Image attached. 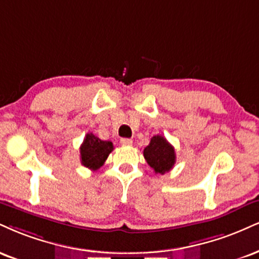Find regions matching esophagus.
<instances>
[{"label":"esophagus","instance_id":"34e87169","mask_svg":"<svg viewBox=\"0 0 259 259\" xmlns=\"http://www.w3.org/2000/svg\"><path fill=\"white\" fill-rule=\"evenodd\" d=\"M120 143L123 146H132L133 140L132 139H120Z\"/></svg>","mask_w":259,"mask_h":259}]
</instances>
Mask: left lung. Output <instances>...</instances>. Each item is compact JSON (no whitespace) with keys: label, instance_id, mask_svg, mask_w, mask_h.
Wrapping results in <instances>:
<instances>
[{"label":"left lung","instance_id":"obj_1","mask_svg":"<svg viewBox=\"0 0 259 259\" xmlns=\"http://www.w3.org/2000/svg\"><path fill=\"white\" fill-rule=\"evenodd\" d=\"M143 157L155 174L170 171L176 161L175 148L160 135H155L151 139L149 145L143 149Z\"/></svg>","mask_w":259,"mask_h":259}]
</instances>
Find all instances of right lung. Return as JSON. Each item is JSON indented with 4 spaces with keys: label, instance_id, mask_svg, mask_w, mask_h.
Wrapping results in <instances>:
<instances>
[{
    "label": "right lung",
    "instance_id": "1",
    "mask_svg": "<svg viewBox=\"0 0 259 259\" xmlns=\"http://www.w3.org/2000/svg\"><path fill=\"white\" fill-rule=\"evenodd\" d=\"M112 151L113 143L102 141L94 134L89 133L80 145V163L90 170H98L104 165Z\"/></svg>",
    "mask_w": 259,
    "mask_h": 259
}]
</instances>
